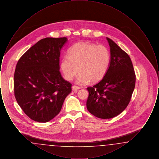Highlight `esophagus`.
<instances>
[{
    "label": "esophagus",
    "instance_id": "esophagus-1",
    "mask_svg": "<svg viewBox=\"0 0 159 159\" xmlns=\"http://www.w3.org/2000/svg\"><path fill=\"white\" fill-rule=\"evenodd\" d=\"M79 89H80V88H79V87H77V86H72V90L75 91V92H77V90H79Z\"/></svg>",
    "mask_w": 159,
    "mask_h": 159
}]
</instances>
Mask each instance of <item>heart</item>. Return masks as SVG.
Instances as JSON below:
<instances>
[{
	"label": "heart",
	"mask_w": 159,
	"mask_h": 159,
	"mask_svg": "<svg viewBox=\"0 0 159 159\" xmlns=\"http://www.w3.org/2000/svg\"><path fill=\"white\" fill-rule=\"evenodd\" d=\"M111 62L110 51L106 46L79 42L71 46L68 55H64L60 67L64 78L73 79L78 70L76 83L84 85L98 82L106 76Z\"/></svg>",
	"instance_id": "obj_1"
}]
</instances>
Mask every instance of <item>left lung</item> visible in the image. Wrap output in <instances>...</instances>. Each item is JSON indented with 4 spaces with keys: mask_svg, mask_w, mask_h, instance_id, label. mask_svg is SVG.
<instances>
[{
    "mask_svg": "<svg viewBox=\"0 0 159 159\" xmlns=\"http://www.w3.org/2000/svg\"><path fill=\"white\" fill-rule=\"evenodd\" d=\"M111 62L103 79L87 88L88 110L100 119H111L126 108L135 86L136 76L128 53L110 38Z\"/></svg>",
    "mask_w": 159,
    "mask_h": 159,
    "instance_id": "left-lung-1",
    "label": "left lung"
}]
</instances>
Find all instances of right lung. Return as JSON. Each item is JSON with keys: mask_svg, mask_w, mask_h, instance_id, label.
I'll return each mask as SVG.
<instances>
[{"mask_svg": "<svg viewBox=\"0 0 159 159\" xmlns=\"http://www.w3.org/2000/svg\"><path fill=\"white\" fill-rule=\"evenodd\" d=\"M67 38L41 39L23 55L14 77L15 99L24 113L41 123L60 112L71 84L60 71V51Z\"/></svg>", "mask_w": 159, "mask_h": 159, "instance_id": "1", "label": "right lung"}]
</instances>
